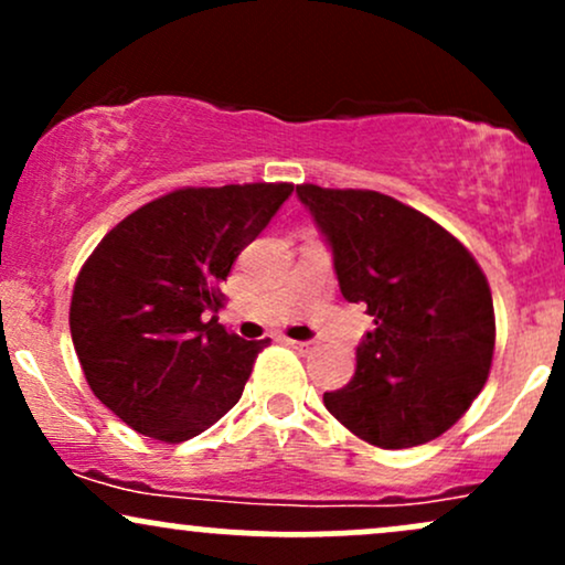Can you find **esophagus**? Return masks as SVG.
Listing matches in <instances>:
<instances>
[{
    "mask_svg": "<svg viewBox=\"0 0 565 565\" xmlns=\"http://www.w3.org/2000/svg\"><path fill=\"white\" fill-rule=\"evenodd\" d=\"M287 345H291L295 350H300V353H310L313 350V342H300V340H287Z\"/></svg>",
    "mask_w": 565,
    "mask_h": 565,
    "instance_id": "1",
    "label": "esophagus"
}]
</instances>
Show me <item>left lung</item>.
Returning a JSON list of instances; mask_svg holds the SVG:
<instances>
[{"mask_svg": "<svg viewBox=\"0 0 565 565\" xmlns=\"http://www.w3.org/2000/svg\"><path fill=\"white\" fill-rule=\"evenodd\" d=\"M297 196L332 246L342 297L374 316L353 380L323 393V406L380 449L438 438L481 393L494 355L481 265L436 220L385 193L302 183Z\"/></svg>", "mask_w": 565, "mask_h": 565, "instance_id": "8db88e82", "label": "left lung"}]
</instances>
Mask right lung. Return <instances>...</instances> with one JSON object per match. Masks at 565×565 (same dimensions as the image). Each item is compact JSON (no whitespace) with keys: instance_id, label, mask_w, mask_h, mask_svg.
<instances>
[{"instance_id":"1","label":"right lung","mask_w":565,"mask_h":565,"mask_svg":"<svg viewBox=\"0 0 565 565\" xmlns=\"http://www.w3.org/2000/svg\"><path fill=\"white\" fill-rule=\"evenodd\" d=\"M291 183L180 188L103 236L71 295V340L87 385L121 423L180 444L242 398L268 340L225 332L220 281Z\"/></svg>"}]
</instances>
